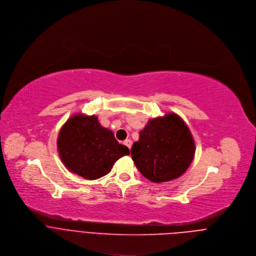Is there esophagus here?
<instances>
[{"mask_svg":"<svg viewBox=\"0 0 256 256\" xmlns=\"http://www.w3.org/2000/svg\"><path fill=\"white\" fill-rule=\"evenodd\" d=\"M124 144L130 149L131 148V146H132V141L130 140V139H126L125 141H124Z\"/></svg>","mask_w":256,"mask_h":256,"instance_id":"esophagus-1","label":"esophagus"}]
</instances>
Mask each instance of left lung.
<instances>
[{"label": "left lung", "mask_w": 256, "mask_h": 256, "mask_svg": "<svg viewBox=\"0 0 256 256\" xmlns=\"http://www.w3.org/2000/svg\"><path fill=\"white\" fill-rule=\"evenodd\" d=\"M196 144L186 123L176 113L148 120L131 148L138 170L152 182L176 180L190 168Z\"/></svg>", "instance_id": "1"}]
</instances>
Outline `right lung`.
Here are the masks:
<instances>
[{
    "label": "right lung",
    "instance_id": "right-lung-1",
    "mask_svg": "<svg viewBox=\"0 0 256 256\" xmlns=\"http://www.w3.org/2000/svg\"><path fill=\"white\" fill-rule=\"evenodd\" d=\"M58 150L68 170L90 180L108 174L119 158L130 153L96 115L84 113L74 114L62 125Z\"/></svg>",
    "mask_w": 256,
    "mask_h": 256
}]
</instances>
